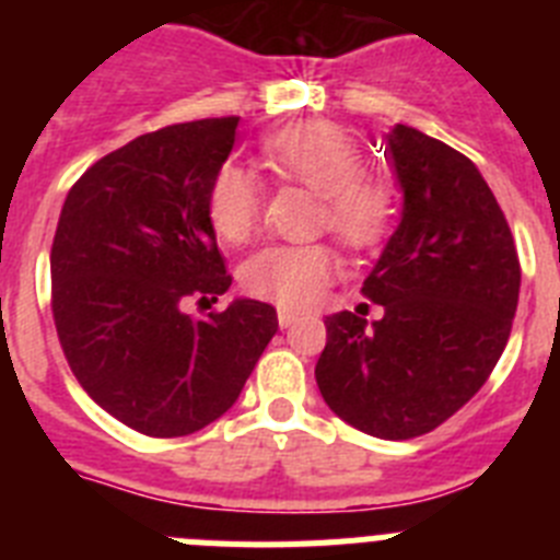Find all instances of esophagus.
<instances>
[{
	"label": "esophagus",
	"instance_id": "1",
	"mask_svg": "<svg viewBox=\"0 0 560 560\" xmlns=\"http://www.w3.org/2000/svg\"><path fill=\"white\" fill-rule=\"evenodd\" d=\"M296 319H300V314H296V311H289V308L277 311V323H280V328H291Z\"/></svg>",
	"mask_w": 560,
	"mask_h": 560
}]
</instances>
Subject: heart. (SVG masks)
<instances>
[{
  "label": "heart",
  "instance_id": "1",
  "mask_svg": "<svg viewBox=\"0 0 560 560\" xmlns=\"http://www.w3.org/2000/svg\"><path fill=\"white\" fill-rule=\"evenodd\" d=\"M260 160L277 182L316 192V230H328L341 246L370 252L387 241L398 215L389 182L364 171V153L328 120L283 126L260 142ZM264 212V187L249 167L224 162L207 190V215L221 241L246 244ZM339 275V257L328 244L269 246L244 266V289L280 308H311Z\"/></svg>",
  "mask_w": 560,
  "mask_h": 560
}]
</instances>
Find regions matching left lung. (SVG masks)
<instances>
[{
    "label": "left lung",
    "instance_id": "left-lung-1",
    "mask_svg": "<svg viewBox=\"0 0 560 560\" xmlns=\"http://www.w3.org/2000/svg\"><path fill=\"white\" fill-rule=\"evenodd\" d=\"M404 215L361 285L384 316L325 319L316 361L325 404L359 432L409 440L446 423L497 368L518 305L522 266L497 196L468 156L395 126L384 151Z\"/></svg>",
    "mask_w": 560,
    "mask_h": 560
}]
</instances>
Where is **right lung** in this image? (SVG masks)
Listing matches in <instances>:
<instances>
[{"mask_svg":"<svg viewBox=\"0 0 560 560\" xmlns=\"http://www.w3.org/2000/svg\"><path fill=\"white\" fill-rule=\"evenodd\" d=\"M237 120L176 122L106 153L72 185L52 237V319L69 370L148 438L221 418L277 330V311L257 300L187 314L232 283L207 190Z\"/></svg>","mask_w":560,"mask_h":560,"instance_id":"1","label":"right lung"}]
</instances>
